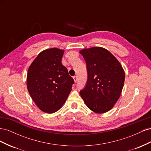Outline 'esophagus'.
<instances>
[{"mask_svg": "<svg viewBox=\"0 0 151 151\" xmlns=\"http://www.w3.org/2000/svg\"><path fill=\"white\" fill-rule=\"evenodd\" d=\"M73 79H74V82H75V83H76V82H77V76H74V77H73Z\"/></svg>", "mask_w": 151, "mask_h": 151, "instance_id": "obj_1", "label": "esophagus"}]
</instances>
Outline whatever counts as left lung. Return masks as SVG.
I'll list each match as a JSON object with an SVG mask.
<instances>
[{"mask_svg":"<svg viewBox=\"0 0 151 151\" xmlns=\"http://www.w3.org/2000/svg\"><path fill=\"white\" fill-rule=\"evenodd\" d=\"M86 63L88 81L80 94L91 111L101 114L112 109L122 94L125 71L116 57L100 47L79 51Z\"/></svg>","mask_w":151,"mask_h":151,"instance_id":"8db88e82","label":"left lung"}]
</instances>
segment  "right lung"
Returning a JSON list of instances; mask_svg holds the SVG:
<instances>
[{"instance_id": "obj_1", "label": "right lung", "mask_w": 151, "mask_h": 151, "mask_svg": "<svg viewBox=\"0 0 151 151\" xmlns=\"http://www.w3.org/2000/svg\"><path fill=\"white\" fill-rule=\"evenodd\" d=\"M64 50L57 48L41 52L27 74V88L36 106L45 113L60 109L72 91L74 79L62 63Z\"/></svg>"}]
</instances>
